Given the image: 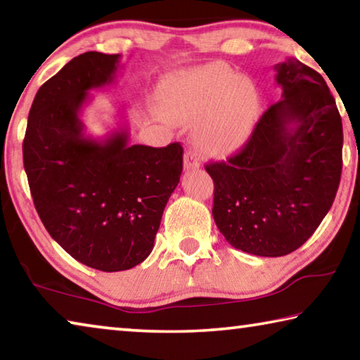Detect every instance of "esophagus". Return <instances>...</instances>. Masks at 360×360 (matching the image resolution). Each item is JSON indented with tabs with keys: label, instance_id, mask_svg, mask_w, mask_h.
Returning a JSON list of instances; mask_svg holds the SVG:
<instances>
[{
	"label": "esophagus",
	"instance_id": "esophagus-1",
	"mask_svg": "<svg viewBox=\"0 0 360 360\" xmlns=\"http://www.w3.org/2000/svg\"><path fill=\"white\" fill-rule=\"evenodd\" d=\"M184 168L186 169H197L200 168V158L193 150H187L184 154Z\"/></svg>",
	"mask_w": 360,
	"mask_h": 360
}]
</instances>
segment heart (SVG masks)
<instances>
[{
    "instance_id": "heart-1",
    "label": "heart",
    "mask_w": 360,
    "mask_h": 360,
    "mask_svg": "<svg viewBox=\"0 0 360 360\" xmlns=\"http://www.w3.org/2000/svg\"><path fill=\"white\" fill-rule=\"evenodd\" d=\"M162 100L178 120L191 122L207 114L195 127V139L212 154L241 148L262 114L259 85L225 63L203 65L169 79Z\"/></svg>"
}]
</instances>
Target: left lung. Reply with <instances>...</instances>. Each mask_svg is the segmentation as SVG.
Here are the masks:
<instances>
[{
	"instance_id": "1",
	"label": "left lung",
	"mask_w": 360,
	"mask_h": 360,
	"mask_svg": "<svg viewBox=\"0 0 360 360\" xmlns=\"http://www.w3.org/2000/svg\"><path fill=\"white\" fill-rule=\"evenodd\" d=\"M275 70L281 100L264 112L241 152L206 165L219 231L260 257L290 254L314 233L343 167V125L324 77L295 58Z\"/></svg>"
}]
</instances>
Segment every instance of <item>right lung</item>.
<instances>
[{"label": "right lung", "instance_id": "add662e5", "mask_svg": "<svg viewBox=\"0 0 360 360\" xmlns=\"http://www.w3.org/2000/svg\"><path fill=\"white\" fill-rule=\"evenodd\" d=\"M120 56L85 52L39 87L28 114L23 167L36 211L71 257L101 271L148 259L179 184L182 148L130 144L127 125L85 133L90 90L114 82Z\"/></svg>", "mask_w": 360, "mask_h": 360}]
</instances>
